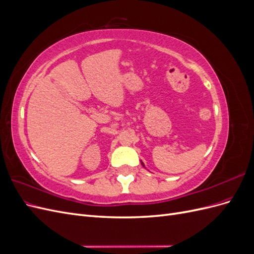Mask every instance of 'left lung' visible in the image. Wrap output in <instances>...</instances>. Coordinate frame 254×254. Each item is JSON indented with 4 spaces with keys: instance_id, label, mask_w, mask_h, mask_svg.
Instances as JSON below:
<instances>
[{
    "instance_id": "1",
    "label": "left lung",
    "mask_w": 254,
    "mask_h": 254,
    "mask_svg": "<svg viewBox=\"0 0 254 254\" xmlns=\"http://www.w3.org/2000/svg\"><path fill=\"white\" fill-rule=\"evenodd\" d=\"M141 164H142V165H143V166H144V167H145V165H144V163H143V162H142V161H141Z\"/></svg>"
}]
</instances>
